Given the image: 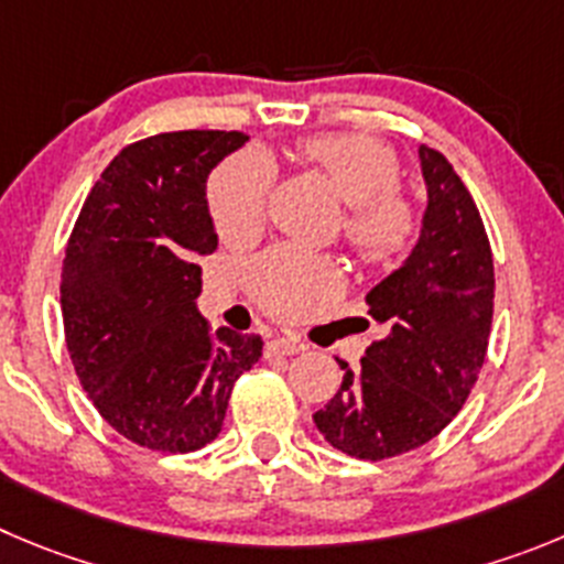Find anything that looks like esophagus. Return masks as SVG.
<instances>
[{
    "label": "esophagus",
    "mask_w": 564,
    "mask_h": 564,
    "mask_svg": "<svg viewBox=\"0 0 564 564\" xmlns=\"http://www.w3.org/2000/svg\"><path fill=\"white\" fill-rule=\"evenodd\" d=\"M297 350H303V347L297 345V341L292 339H283V336H270L264 345V356L267 359H281V356H294Z\"/></svg>",
    "instance_id": "esophagus-1"
}]
</instances>
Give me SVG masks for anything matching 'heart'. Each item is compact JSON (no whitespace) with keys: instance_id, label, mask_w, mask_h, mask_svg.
Segmentation results:
<instances>
[{"instance_id":"1","label":"heart","mask_w":564,"mask_h":564,"mask_svg":"<svg viewBox=\"0 0 564 564\" xmlns=\"http://www.w3.org/2000/svg\"><path fill=\"white\" fill-rule=\"evenodd\" d=\"M300 155L323 172L345 199L341 236L370 267H394L412 252L420 214L398 188L401 161L367 133H319L300 144ZM275 166L264 152L230 155L208 177V214L223 239H250L267 217ZM252 297L272 317H297L317 297L336 292L339 270L328 258L294 247H272L247 267Z\"/></svg>"}]
</instances>
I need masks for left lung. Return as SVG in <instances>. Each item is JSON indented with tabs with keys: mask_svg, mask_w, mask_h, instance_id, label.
<instances>
[{
	"mask_svg": "<svg viewBox=\"0 0 564 564\" xmlns=\"http://www.w3.org/2000/svg\"><path fill=\"white\" fill-rule=\"evenodd\" d=\"M429 208L406 264L370 294L387 328L359 370L314 414L319 434L356 459H392L434 440L465 406L487 356L496 272L481 214L440 150L420 147Z\"/></svg>",
	"mask_w": 564,
	"mask_h": 564,
	"instance_id": "obj_1",
	"label": "left lung"
}]
</instances>
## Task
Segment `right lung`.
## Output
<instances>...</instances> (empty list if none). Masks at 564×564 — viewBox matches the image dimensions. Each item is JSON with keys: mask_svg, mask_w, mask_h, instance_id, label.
Returning a JSON list of instances; mask_svg holds the SVG:
<instances>
[{"mask_svg": "<svg viewBox=\"0 0 564 564\" xmlns=\"http://www.w3.org/2000/svg\"><path fill=\"white\" fill-rule=\"evenodd\" d=\"M245 141L177 130L128 144L68 236V356L94 409L141 448L192 454L217 440L236 378L261 359V336L210 330L194 306L199 258L217 250L205 177Z\"/></svg>", "mask_w": 564, "mask_h": 564, "instance_id": "1", "label": "right lung"}]
</instances>
